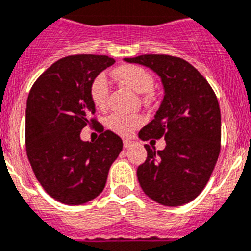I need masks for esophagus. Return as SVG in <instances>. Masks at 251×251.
<instances>
[{
	"label": "esophagus",
	"instance_id": "esophagus-1",
	"mask_svg": "<svg viewBox=\"0 0 251 251\" xmlns=\"http://www.w3.org/2000/svg\"><path fill=\"white\" fill-rule=\"evenodd\" d=\"M134 144H135V141L130 140V139H124V147H125V148L132 147Z\"/></svg>",
	"mask_w": 251,
	"mask_h": 251
}]
</instances>
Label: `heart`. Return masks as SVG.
<instances>
[{"label": "heart", "instance_id": "1", "mask_svg": "<svg viewBox=\"0 0 251 251\" xmlns=\"http://www.w3.org/2000/svg\"><path fill=\"white\" fill-rule=\"evenodd\" d=\"M113 75L123 84L135 91L136 93H148L151 91L154 79L145 68L135 64H124L113 71ZM108 83L104 75H99L91 84V100L100 110L107 106ZM144 123L140 115H125V113H112L107 119V126L119 135H130L135 128Z\"/></svg>", "mask_w": 251, "mask_h": 251}]
</instances>
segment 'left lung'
I'll use <instances>...</instances> for the list:
<instances>
[{
    "mask_svg": "<svg viewBox=\"0 0 251 251\" xmlns=\"http://www.w3.org/2000/svg\"><path fill=\"white\" fill-rule=\"evenodd\" d=\"M124 60L151 69L164 89L154 119L139 138L164 136L165 148L145 145L148 158L136 172L140 187L163 206L188 203L204 188L219 158L221 113L216 95L202 74L180 58L147 54Z\"/></svg>",
    "mask_w": 251,
    "mask_h": 251,
    "instance_id": "1",
    "label": "left lung"
}]
</instances>
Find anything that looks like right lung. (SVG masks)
Here are the masks:
<instances>
[{
	"label": "right lung",
	"instance_id": "obj_1",
	"mask_svg": "<svg viewBox=\"0 0 251 251\" xmlns=\"http://www.w3.org/2000/svg\"><path fill=\"white\" fill-rule=\"evenodd\" d=\"M113 63L107 55L63 58L41 74L27 97V158L48 195L64 204L78 206L97 197L123 150L121 138L110 130H101L96 143L80 139L84 126L97 124L91 120L96 113L91 84Z\"/></svg>",
	"mask_w": 251,
	"mask_h": 251
}]
</instances>
